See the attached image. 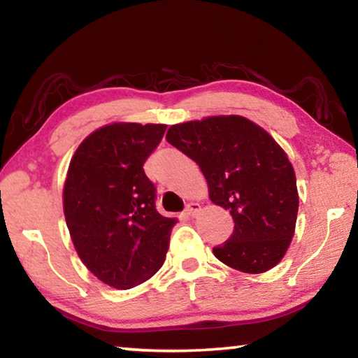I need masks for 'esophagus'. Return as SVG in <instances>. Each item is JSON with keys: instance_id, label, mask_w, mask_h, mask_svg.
Masks as SVG:
<instances>
[{"instance_id": "esophagus-1", "label": "esophagus", "mask_w": 358, "mask_h": 358, "mask_svg": "<svg viewBox=\"0 0 358 358\" xmlns=\"http://www.w3.org/2000/svg\"><path fill=\"white\" fill-rule=\"evenodd\" d=\"M199 210H201V205L196 203V202H191V203H187V205H186V208H185V215H186V216H189V217H192V216H196V213H197Z\"/></svg>"}]
</instances>
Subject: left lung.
<instances>
[{"label": "left lung", "instance_id": "8db88e82", "mask_svg": "<svg viewBox=\"0 0 358 358\" xmlns=\"http://www.w3.org/2000/svg\"><path fill=\"white\" fill-rule=\"evenodd\" d=\"M167 142L196 161L211 202L235 227L213 248L222 264L262 273L284 257L294 237L299 194L292 164L268 132L238 115L171 126Z\"/></svg>", "mask_w": 358, "mask_h": 358}]
</instances>
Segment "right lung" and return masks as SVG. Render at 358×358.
Returning <instances> with one entry per match:
<instances>
[{
	"label": "right lung",
	"instance_id": "right-lung-1",
	"mask_svg": "<svg viewBox=\"0 0 358 358\" xmlns=\"http://www.w3.org/2000/svg\"><path fill=\"white\" fill-rule=\"evenodd\" d=\"M166 124L117 123L94 131L72 156L64 216L78 257L102 282L131 289L166 260L177 224L156 210V187L143 171Z\"/></svg>",
	"mask_w": 358,
	"mask_h": 358
}]
</instances>
